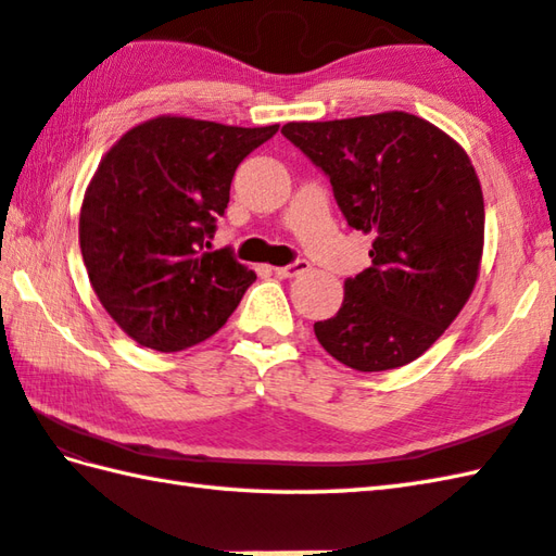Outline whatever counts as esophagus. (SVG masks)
<instances>
[{
    "label": "esophagus",
    "instance_id": "esophagus-1",
    "mask_svg": "<svg viewBox=\"0 0 556 556\" xmlns=\"http://www.w3.org/2000/svg\"><path fill=\"white\" fill-rule=\"evenodd\" d=\"M308 267H311L308 260H296V263H291L287 267H271V269H275V275L281 279H293L303 275V271H308Z\"/></svg>",
    "mask_w": 556,
    "mask_h": 556
}]
</instances>
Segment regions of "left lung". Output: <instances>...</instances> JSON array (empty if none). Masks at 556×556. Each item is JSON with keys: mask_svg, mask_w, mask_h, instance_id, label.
Here are the masks:
<instances>
[{"mask_svg": "<svg viewBox=\"0 0 556 556\" xmlns=\"http://www.w3.org/2000/svg\"><path fill=\"white\" fill-rule=\"evenodd\" d=\"M327 176L349 227L372 236V267L346 279L315 323L329 356L361 372L422 356L464 311L480 275L485 203L468 152L408 112L281 126Z\"/></svg>", "mask_w": 556, "mask_h": 556, "instance_id": "obj_1", "label": "left lung"}]
</instances>
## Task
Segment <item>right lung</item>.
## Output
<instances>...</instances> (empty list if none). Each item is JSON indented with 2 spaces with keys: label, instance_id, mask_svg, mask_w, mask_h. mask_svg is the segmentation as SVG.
<instances>
[{
  "label": "right lung",
  "instance_id": "right-lung-1",
  "mask_svg": "<svg viewBox=\"0 0 556 556\" xmlns=\"http://www.w3.org/2000/svg\"><path fill=\"white\" fill-rule=\"evenodd\" d=\"M277 128L160 114L104 152L83 195L80 253L102 308L140 346L200 344L255 281L227 248H207L236 167Z\"/></svg>",
  "mask_w": 556,
  "mask_h": 556
}]
</instances>
